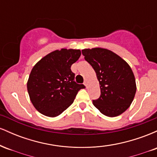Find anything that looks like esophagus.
Listing matches in <instances>:
<instances>
[{"label": "esophagus", "instance_id": "esophagus-1", "mask_svg": "<svg viewBox=\"0 0 157 157\" xmlns=\"http://www.w3.org/2000/svg\"><path fill=\"white\" fill-rule=\"evenodd\" d=\"M84 85H85V86H86V87H87V82H86H86H84Z\"/></svg>", "mask_w": 157, "mask_h": 157}]
</instances>
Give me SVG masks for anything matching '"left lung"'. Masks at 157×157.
Instances as JSON below:
<instances>
[{"mask_svg":"<svg viewBox=\"0 0 157 157\" xmlns=\"http://www.w3.org/2000/svg\"><path fill=\"white\" fill-rule=\"evenodd\" d=\"M82 54L93 67L100 83L101 95L93 100V105L109 117L122 114L130 107L136 91L135 77L130 66L107 48H85Z\"/></svg>","mask_w":157,"mask_h":157,"instance_id":"1","label":"left lung"}]
</instances>
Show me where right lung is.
Listing matches in <instances>:
<instances>
[{"label": "right lung", "mask_w": 157, "mask_h": 157, "mask_svg": "<svg viewBox=\"0 0 157 157\" xmlns=\"http://www.w3.org/2000/svg\"><path fill=\"white\" fill-rule=\"evenodd\" d=\"M80 55V49L61 48L46 55L32 68L27 90L40 113L48 117L59 116L73 103L77 92L86 88L74 81L71 70Z\"/></svg>", "instance_id": "1"}]
</instances>
